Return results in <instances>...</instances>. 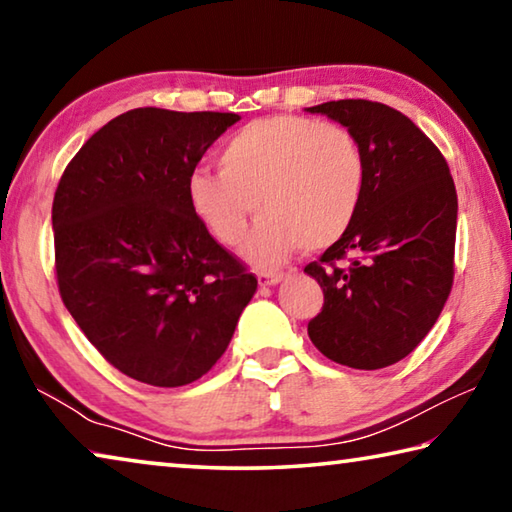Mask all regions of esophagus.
<instances>
[{"instance_id":"1","label":"esophagus","mask_w":512,"mask_h":512,"mask_svg":"<svg viewBox=\"0 0 512 512\" xmlns=\"http://www.w3.org/2000/svg\"><path fill=\"white\" fill-rule=\"evenodd\" d=\"M284 280V273H259L257 275V282L262 284V287H273V284L282 282Z\"/></svg>"}]
</instances>
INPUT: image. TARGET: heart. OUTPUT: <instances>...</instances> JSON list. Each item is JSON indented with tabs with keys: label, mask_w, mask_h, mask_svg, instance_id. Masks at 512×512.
I'll list each match as a JSON object with an SVG mask.
<instances>
[{
	"label": "heart",
	"mask_w": 512,
	"mask_h": 512,
	"mask_svg": "<svg viewBox=\"0 0 512 512\" xmlns=\"http://www.w3.org/2000/svg\"><path fill=\"white\" fill-rule=\"evenodd\" d=\"M219 173L196 169L187 201L203 228L223 246L246 237L253 266L282 264L305 244L320 250L350 230L366 192V158L348 128L329 121L277 115L250 121L219 151Z\"/></svg>",
	"instance_id": "obj_1"
}]
</instances>
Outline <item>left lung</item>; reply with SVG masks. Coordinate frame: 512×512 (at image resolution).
Returning a JSON list of instances; mask_svg holds the SVG:
<instances>
[{"label": "left lung", "instance_id": "8db88e82", "mask_svg": "<svg viewBox=\"0 0 512 512\" xmlns=\"http://www.w3.org/2000/svg\"><path fill=\"white\" fill-rule=\"evenodd\" d=\"M305 110L348 128L366 158V192L350 230L305 266L325 296L309 339L341 366H393L418 348L452 291V173L436 144L391 106L343 99Z\"/></svg>", "mask_w": 512, "mask_h": 512}]
</instances>
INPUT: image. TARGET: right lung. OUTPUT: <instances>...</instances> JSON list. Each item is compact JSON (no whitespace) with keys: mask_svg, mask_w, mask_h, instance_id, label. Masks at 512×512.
<instances>
[{"mask_svg":"<svg viewBox=\"0 0 512 512\" xmlns=\"http://www.w3.org/2000/svg\"><path fill=\"white\" fill-rule=\"evenodd\" d=\"M237 121L235 112L128 110L81 146L58 183L60 298L103 359L142 384L203 377L257 291L187 201V178Z\"/></svg>","mask_w":512,"mask_h":512,"instance_id":"1","label":"right lung"}]
</instances>
